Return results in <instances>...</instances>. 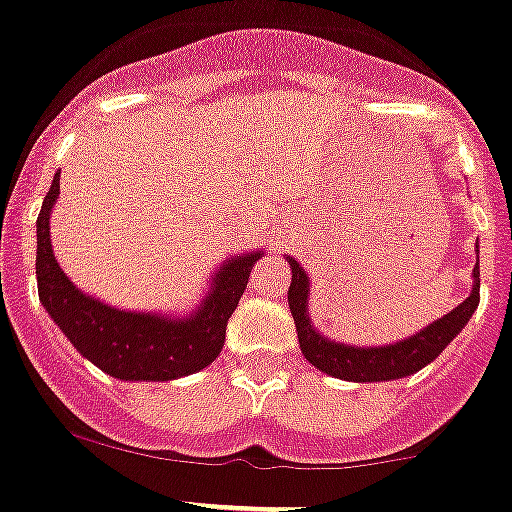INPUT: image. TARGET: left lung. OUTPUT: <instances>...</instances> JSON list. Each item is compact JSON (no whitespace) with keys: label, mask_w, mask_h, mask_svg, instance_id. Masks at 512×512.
<instances>
[{"label":"left lung","mask_w":512,"mask_h":512,"mask_svg":"<svg viewBox=\"0 0 512 512\" xmlns=\"http://www.w3.org/2000/svg\"><path fill=\"white\" fill-rule=\"evenodd\" d=\"M292 267V282L290 292H287V302H290L292 317H295L297 337H300V350L317 370L327 372L332 377L352 382H382V380H398V377L413 375L420 367L433 362L440 352L448 347V342L458 335L465 327V322L473 317L475 307L480 302V262L473 267V292L468 300L460 302L453 312L440 317L438 322L420 330L418 335L400 340L395 345L385 347H352L342 345V342L327 340L325 335L312 327L310 312H307V290H310V280H307L305 270L300 262L287 257Z\"/></svg>","instance_id":"obj_1"}]
</instances>
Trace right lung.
Segmentation results:
<instances>
[{
	"instance_id": "1",
	"label": "right lung",
	"mask_w": 512,
	"mask_h": 512,
	"mask_svg": "<svg viewBox=\"0 0 512 512\" xmlns=\"http://www.w3.org/2000/svg\"><path fill=\"white\" fill-rule=\"evenodd\" d=\"M59 195V175L37 217V290L67 340L89 362L119 380H175L210 365L225 345L227 320L247 287L260 252L232 257L215 275L205 305L187 320L124 312L84 295L54 260L49 212Z\"/></svg>"
}]
</instances>
